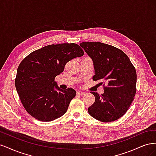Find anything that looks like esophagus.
<instances>
[{"label": "esophagus", "mask_w": 156, "mask_h": 156, "mask_svg": "<svg viewBox=\"0 0 156 156\" xmlns=\"http://www.w3.org/2000/svg\"><path fill=\"white\" fill-rule=\"evenodd\" d=\"M84 94H85V92H84L83 91L77 92V95H78V96H83V95H84Z\"/></svg>", "instance_id": "34e87169"}]
</instances>
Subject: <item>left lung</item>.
Listing matches in <instances>:
<instances>
[{"mask_svg":"<svg viewBox=\"0 0 156 156\" xmlns=\"http://www.w3.org/2000/svg\"><path fill=\"white\" fill-rule=\"evenodd\" d=\"M80 45L93 60V81H105L100 83H104L103 94L92 92L95 102L88 107V113L101 122L116 120L134 100L136 83L134 66L125 53L114 46L98 41L82 42Z\"/></svg>","mask_w":156,"mask_h":156,"instance_id":"1","label":"left lung"}]
</instances>
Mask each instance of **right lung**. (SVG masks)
I'll return each mask as SVG.
<instances>
[{
	"mask_svg": "<svg viewBox=\"0 0 156 156\" xmlns=\"http://www.w3.org/2000/svg\"><path fill=\"white\" fill-rule=\"evenodd\" d=\"M83 55L76 44H53L32 52L21 61L15 85L29 115L38 120L50 122L65 114L76 92L71 88L60 89L55 79L68 62Z\"/></svg>",
	"mask_w": 156,
	"mask_h": 156,
	"instance_id": "right-lung-1",
	"label": "right lung"
}]
</instances>
